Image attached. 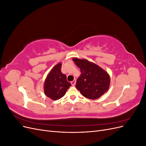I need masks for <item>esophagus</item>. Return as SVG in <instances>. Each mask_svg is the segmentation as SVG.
Instances as JSON below:
<instances>
[{
	"label": "esophagus",
	"mask_w": 146,
	"mask_h": 146,
	"mask_svg": "<svg viewBox=\"0 0 146 146\" xmlns=\"http://www.w3.org/2000/svg\"><path fill=\"white\" fill-rule=\"evenodd\" d=\"M76 80H74L72 81V82H71V85H72V86H75V85H76Z\"/></svg>",
	"instance_id": "1"
}]
</instances>
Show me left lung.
Here are the masks:
<instances>
[{"instance_id": "obj_1", "label": "left lung", "mask_w": 146, "mask_h": 146, "mask_svg": "<svg viewBox=\"0 0 146 146\" xmlns=\"http://www.w3.org/2000/svg\"><path fill=\"white\" fill-rule=\"evenodd\" d=\"M72 60L80 69L76 86L84 97L97 99L108 91L110 78L107 72L87 60L74 58Z\"/></svg>"}]
</instances>
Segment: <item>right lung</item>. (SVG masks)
<instances>
[{
  "instance_id": "right-lung-1",
  "label": "right lung",
  "mask_w": 146,
  "mask_h": 146,
  "mask_svg": "<svg viewBox=\"0 0 146 146\" xmlns=\"http://www.w3.org/2000/svg\"><path fill=\"white\" fill-rule=\"evenodd\" d=\"M61 63L56 64L45 80L44 90L48 98L54 100H58L66 94V91L71 86L67 81L66 76L61 71Z\"/></svg>"
}]
</instances>
